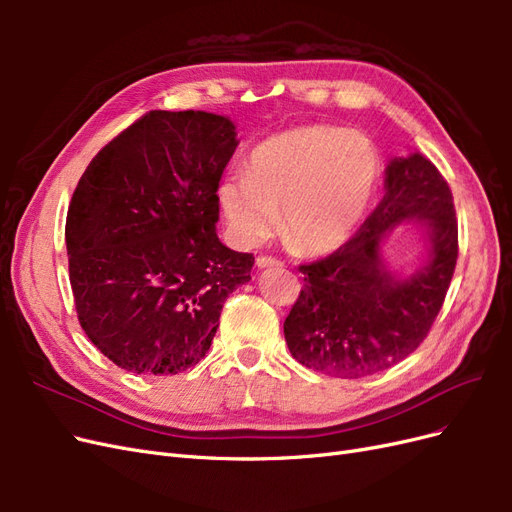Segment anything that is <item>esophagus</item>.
Instances as JSON below:
<instances>
[{"label": "esophagus", "instance_id": "esophagus-1", "mask_svg": "<svg viewBox=\"0 0 512 512\" xmlns=\"http://www.w3.org/2000/svg\"><path fill=\"white\" fill-rule=\"evenodd\" d=\"M256 265H258L260 269H267V267H282L284 262L273 258V256H258V258H256Z\"/></svg>", "mask_w": 512, "mask_h": 512}]
</instances>
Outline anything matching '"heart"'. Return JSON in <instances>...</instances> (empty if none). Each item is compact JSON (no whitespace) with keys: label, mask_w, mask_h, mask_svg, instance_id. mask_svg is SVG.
<instances>
[{"label":"heart","mask_w":512,"mask_h":512,"mask_svg":"<svg viewBox=\"0 0 512 512\" xmlns=\"http://www.w3.org/2000/svg\"><path fill=\"white\" fill-rule=\"evenodd\" d=\"M380 179L374 143L337 126H297L258 143L245 164L220 181L228 235L256 247L280 228L294 254L324 256L363 224Z\"/></svg>","instance_id":"obj_1"}]
</instances>
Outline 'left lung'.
<instances>
[{
    "instance_id": "1",
    "label": "left lung",
    "mask_w": 512,
    "mask_h": 512,
    "mask_svg": "<svg viewBox=\"0 0 512 512\" xmlns=\"http://www.w3.org/2000/svg\"><path fill=\"white\" fill-rule=\"evenodd\" d=\"M384 198L331 256L301 265L303 290L284 322L301 365L333 378H363L404 361L423 344L457 265L453 194L421 153L386 166ZM404 221L424 228L428 258L406 278L385 267L381 243Z\"/></svg>"
}]
</instances>
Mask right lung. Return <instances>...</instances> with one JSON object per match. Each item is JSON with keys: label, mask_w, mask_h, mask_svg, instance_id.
Segmentation results:
<instances>
[{"label": "right lung", "mask_w": 512, "mask_h": 512, "mask_svg": "<svg viewBox=\"0 0 512 512\" xmlns=\"http://www.w3.org/2000/svg\"><path fill=\"white\" fill-rule=\"evenodd\" d=\"M239 141L205 111H151L89 162L66 220L70 286L87 337L117 367L179 374L207 354L254 256L215 232Z\"/></svg>", "instance_id": "obj_1"}]
</instances>
